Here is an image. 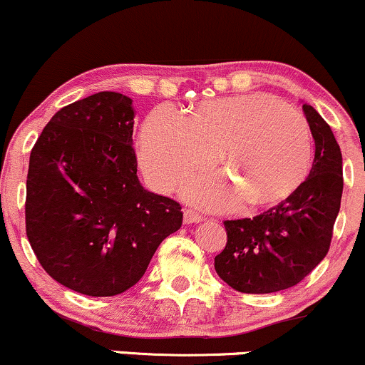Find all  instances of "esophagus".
<instances>
[{
    "mask_svg": "<svg viewBox=\"0 0 365 365\" xmlns=\"http://www.w3.org/2000/svg\"><path fill=\"white\" fill-rule=\"evenodd\" d=\"M182 220H184V223H186V225H191V223L203 222V217H201L197 211L191 210V208H186V210H184V218Z\"/></svg>",
    "mask_w": 365,
    "mask_h": 365,
    "instance_id": "obj_1",
    "label": "esophagus"
}]
</instances>
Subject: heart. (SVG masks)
Instances as JSON below:
<instances>
[{
  "label": "heart",
  "mask_w": 365,
  "mask_h": 365,
  "mask_svg": "<svg viewBox=\"0 0 365 365\" xmlns=\"http://www.w3.org/2000/svg\"><path fill=\"white\" fill-rule=\"evenodd\" d=\"M222 150L227 174H196L182 186L187 201L223 210L240 197L249 205L282 200L303 182L313 159L308 120L269 94L206 101L184 116L157 106L140 135V164L159 191H170Z\"/></svg>",
  "instance_id": "obj_1"
}]
</instances>
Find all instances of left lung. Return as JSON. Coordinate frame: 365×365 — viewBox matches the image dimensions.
Instances as JSON below:
<instances>
[{"label":"left lung","instance_id":"obj_1","mask_svg":"<svg viewBox=\"0 0 365 365\" xmlns=\"http://www.w3.org/2000/svg\"><path fill=\"white\" fill-rule=\"evenodd\" d=\"M314 138L309 175L286 200L254 218L227 220V245L215 257L220 277L235 291L267 294L303 281L330 249L344 175L334 132L303 105Z\"/></svg>","mask_w":365,"mask_h":365}]
</instances>
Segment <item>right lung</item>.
<instances>
[{
    "label": "right lung",
    "mask_w": 365,
    "mask_h": 365,
    "mask_svg": "<svg viewBox=\"0 0 365 365\" xmlns=\"http://www.w3.org/2000/svg\"><path fill=\"white\" fill-rule=\"evenodd\" d=\"M133 118L125 94H91L61 108L30 152L26 237L45 272L81 294L130 289L182 225L178 201L138 181Z\"/></svg>",
    "instance_id": "right-lung-1"
}]
</instances>
